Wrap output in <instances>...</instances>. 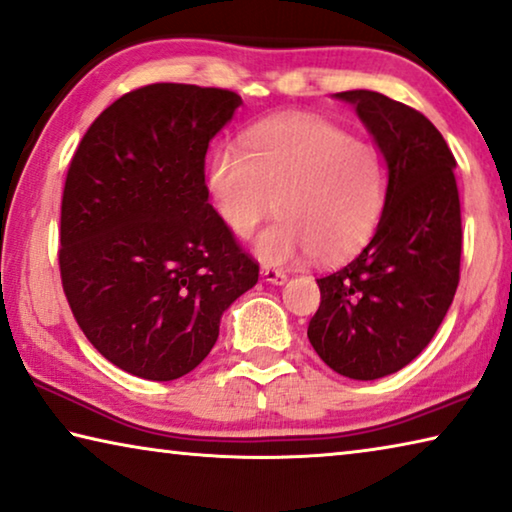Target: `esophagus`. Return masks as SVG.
<instances>
[{"instance_id":"34e87169","label":"esophagus","mask_w":512,"mask_h":512,"mask_svg":"<svg viewBox=\"0 0 512 512\" xmlns=\"http://www.w3.org/2000/svg\"><path fill=\"white\" fill-rule=\"evenodd\" d=\"M262 280L271 282V285H285L287 282V273L280 269H271V266H264L262 269Z\"/></svg>"}]
</instances>
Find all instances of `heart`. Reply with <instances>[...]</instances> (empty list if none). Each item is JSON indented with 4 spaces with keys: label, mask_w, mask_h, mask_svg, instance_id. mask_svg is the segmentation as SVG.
Returning <instances> with one entry per match:
<instances>
[{
    "label": "heart",
    "mask_w": 512,
    "mask_h": 512,
    "mask_svg": "<svg viewBox=\"0 0 512 512\" xmlns=\"http://www.w3.org/2000/svg\"><path fill=\"white\" fill-rule=\"evenodd\" d=\"M218 214L237 237L259 234L266 264H291L316 255L339 264L367 246L389 198V164L376 143L319 116H282L255 125L243 150L225 145L209 168Z\"/></svg>",
    "instance_id": "obj_1"
}]
</instances>
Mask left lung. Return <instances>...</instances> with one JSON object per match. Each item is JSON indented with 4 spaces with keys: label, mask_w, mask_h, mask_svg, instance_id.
Instances as JSON below:
<instances>
[{
    "label": "left lung",
    "mask_w": 512,
    "mask_h": 512,
    "mask_svg": "<svg viewBox=\"0 0 512 512\" xmlns=\"http://www.w3.org/2000/svg\"><path fill=\"white\" fill-rule=\"evenodd\" d=\"M385 152L389 198L362 253L323 275L307 337L332 371L376 380L424 351L460 282V196L449 145L424 113L373 91H344Z\"/></svg>",
    "instance_id": "left-lung-1"
}]
</instances>
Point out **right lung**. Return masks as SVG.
<instances>
[{
  "mask_svg": "<svg viewBox=\"0 0 512 512\" xmlns=\"http://www.w3.org/2000/svg\"><path fill=\"white\" fill-rule=\"evenodd\" d=\"M241 97L150 84L88 127L61 200L63 294L88 342L145 380L207 358L221 316L257 285L259 264L209 205V141Z\"/></svg>",
  "mask_w": 512,
  "mask_h": 512,
  "instance_id": "1",
  "label": "right lung"
}]
</instances>
